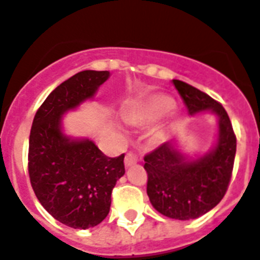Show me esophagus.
<instances>
[{"label": "esophagus", "instance_id": "esophagus-1", "mask_svg": "<svg viewBox=\"0 0 260 260\" xmlns=\"http://www.w3.org/2000/svg\"><path fill=\"white\" fill-rule=\"evenodd\" d=\"M137 156L135 155L134 152H128L125 155V159H124V163H125V167H131L134 166V164L137 163Z\"/></svg>", "mask_w": 260, "mask_h": 260}]
</instances>
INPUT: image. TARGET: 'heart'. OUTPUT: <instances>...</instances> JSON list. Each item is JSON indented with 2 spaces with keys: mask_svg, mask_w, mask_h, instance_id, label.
<instances>
[{
  "mask_svg": "<svg viewBox=\"0 0 260 260\" xmlns=\"http://www.w3.org/2000/svg\"><path fill=\"white\" fill-rule=\"evenodd\" d=\"M175 101L166 94H155L143 103L131 107L126 112V120L131 124L141 125L163 119L164 116L174 111Z\"/></svg>",
  "mask_w": 260,
  "mask_h": 260,
  "instance_id": "obj_1",
  "label": "heart"
}]
</instances>
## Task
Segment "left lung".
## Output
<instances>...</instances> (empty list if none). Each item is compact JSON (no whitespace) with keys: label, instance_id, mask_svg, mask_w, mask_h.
<instances>
[{"label":"left lung","instance_id":"left-lung-1","mask_svg":"<svg viewBox=\"0 0 260 260\" xmlns=\"http://www.w3.org/2000/svg\"><path fill=\"white\" fill-rule=\"evenodd\" d=\"M172 82L189 115L210 111L219 121L218 143L199 159L188 160L171 141L144 156L147 193L153 208L167 218L189 220L207 214L225 195L233 176L236 136L220 103L187 82Z\"/></svg>","mask_w":260,"mask_h":260}]
</instances>
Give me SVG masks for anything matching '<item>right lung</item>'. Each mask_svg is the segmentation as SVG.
<instances>
[{
  "label": "right lung",
  "instance_id": "add662e5",
  "mask_svg": "<svg viewBox=\"0 0 260 260\" xmlns=\"http://www.w3.org/2000/svg\"><path fill=\"white\" fill-rule=\"evenodd\" d=\"M108 71H82L57 86L33 119L27 171L42 207L62 224L86 230L107 218L112 189L124 174V153L108 157L88 139L72 140L61 116L93 97Z\"/></svg>",
  "mask_w": 260,
  "mask_h": 260
}]
</instances>
